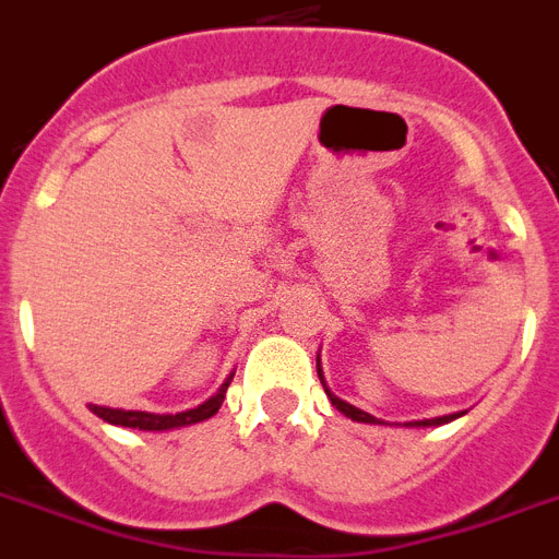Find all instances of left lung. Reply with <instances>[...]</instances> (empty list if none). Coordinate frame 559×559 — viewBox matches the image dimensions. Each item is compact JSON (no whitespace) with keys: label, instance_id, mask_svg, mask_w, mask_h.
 I'll list each match as a JSON object with an SVG mask.
<instances>
[{"label":"left lung","instance_id":"1","mask_svg":"<svg viewBox=\"0 0 559 559\" xmlns=\"http://www.w3.org/2000/svg\"><path fill=\"white\" fill-rule=\"evenodd\" d=\"M318 377H320V382H323V391H326V396H329V400H332V405L337 407L340 414H346L348 419H354V421H366V425H385V421H382V419H377V416L366 414V411H360V407L348 405L346 400H340V396H334L332 391H329L326 380H323V371H320V357H318ZM459 416H464V414L436 416V419H421V421H405V427H439V425H448V421L459 419Z\"/></svg>","mask_w":559,"mask_h":559}]
</instances>
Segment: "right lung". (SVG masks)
<instances>
[{"mask_svg":"<svg viewBox=\"0 0 559 559\" xmlns=\"http://www.w3.org/2000/svg\"><path fill=\"white\" fill-rule=\"evenodd\" d=\"M233 373L225 380V385L216 391L207 402H202L199 407H191V411H182V414H148V411H123V407H104V405H90V411L95 416H100L109 425L118 427H134V430H174V427H186L197 425V421L211 419L216 411L222 407L227 394V385H230Z\"/></svg>","mask_w":559,"mask_h":559,"instance_id":"1","label":"right lung"}]
</instances>
